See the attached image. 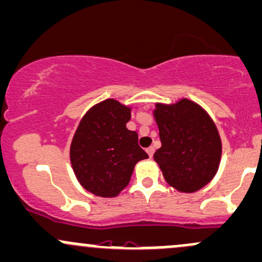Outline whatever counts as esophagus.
I'll return each mask as SVG.
<instances>
[{"label": "esophagus", "mask_w": 262, "mask_h": 262, "mask_svg": "<svg viewBox=\"0 0 262 262\" xmlns=\"http://www.w3.org/2000/svg\"><path fill=\"white\" fill-rule=\"evenodd\" d=\"M146 152L148 154V156L152 157V156H154V152H155V148L152 147V146H150V147L146 148Z\"/></svg>", "instance_id": "esophagus-1"}]
</instances>
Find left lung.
I'll return each mask as SVG.
<instances>
[{"label": "left lung", "instance_id": "8db88e82", "mask_svg": "<svg viewBox=\"0 0 262 262\" xmlns=\"http://www.w3.org/2000/svg\"><path fill=\"white\" fill-rule=\"evenodd\" d=\"M154 117L161 147L154 160L166 182L180 192L206 186L220 166L222 145L215 122L201 106L188 98L175 103H156Z\"/></svg>", "mask_w": 262, "mask_h": 262}]
</instances>
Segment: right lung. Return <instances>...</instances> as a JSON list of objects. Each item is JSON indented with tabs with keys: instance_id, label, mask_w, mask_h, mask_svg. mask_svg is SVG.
I'll use <instances>...</instances> for the list:
<instances>
[{
	"instance_id": "1",
	"label": "right lung",
	"mask_w": 262,
	"mask_h": 262,
	"mask_svg": "<svg viewBox=\"0 0 262 262\" xmlns=\"http://www.w3.org/2000/svg\"><path fill=\"white\" fill-rule=\"evenodd\" d=\"M130 119L131 107L107 98L92 106L78 123L70 160L81 186L94 195H119L135 165L148 157L137 142V132L126 127Z\"/></svg>"
}]
</instances>
